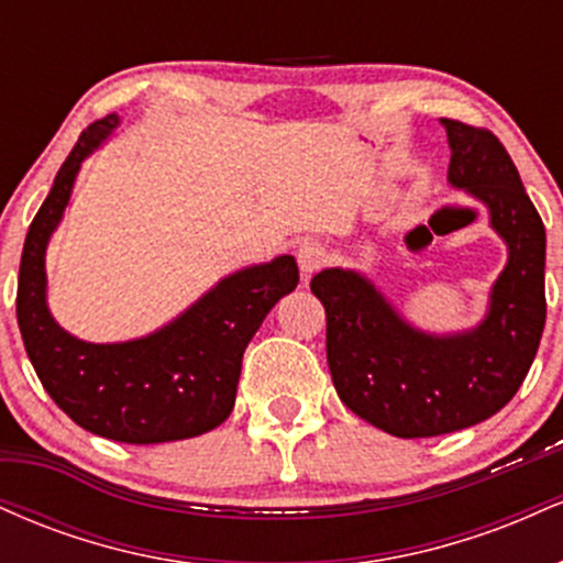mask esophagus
I'll use <instances>...</instances> for the list:
<instances>
[{
    "mask_svg": "<svg viewBox=\"0 0 563 563\" xmlns=\"http://www.w3.org/2000/svg\"><path fill=\"white\" fill-rule=\"evenodd\" d=\"M296 262H299L301 277H303V283H307L309 277L318 273V269L325 267L328 254H325V249H322L320 243L307 241V243L299 245V251H296Z\"/></svg>",
    "mask_w": 563,
    "mask_h": 563,
    "instance_id": "34e87169",
    "label": "esophagus"
}]
</instances>
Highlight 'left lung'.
Here are the masks:
<instances>
[{
  "instance_id": "8db88e82",
  "label": "left lung",
  "mask_w": 563,
  "mask_h": 563,
  "mask_svg": "<svg viewBox=\"0 0 563 563\" xmlns=\"http://www.w3.org/2000/svg\"><path fill=\"white\" fill-rule=\"evenodd\" d=\"M450 142L448 183L484 203L508 262L476 328L429 333L407 322L357 269L312 277L325 307L335 391L354 416L391 437H439L487 421L519 391L545 328V228L503 142L439 119Z\"/></svg>"
}]
</instances>
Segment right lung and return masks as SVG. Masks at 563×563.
<instances>
[{"mask_svg": "<svg viewBox=\"0 0 563 563\" xmlns=\"http://www.w3.org/2000/svg\"><path fill=\"white\" fill-rule=\"evenodd\" d=\"M111 113L81 132L31 222L18 273V328L38 380L81 429L126 444L190 439L228 421L243 352L262 320L299 283L294 256L238 269L158 331L92 344L60 328L47 307V243L76 174L119 126Z\"/></svg>", "mask_w": 563, "mask_h": 563, "instance_id": "add662e5", "label": "right lung"}]
</instances>
